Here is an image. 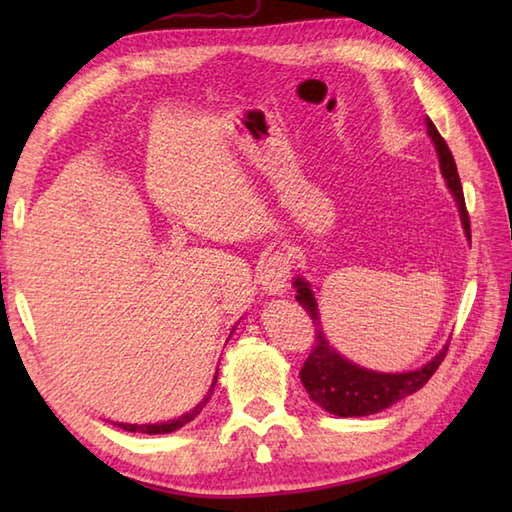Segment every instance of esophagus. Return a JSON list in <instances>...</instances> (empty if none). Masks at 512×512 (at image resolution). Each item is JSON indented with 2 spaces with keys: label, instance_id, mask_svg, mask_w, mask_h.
Here are the masks:
<instances>
[{
  "label": "esophagus",
  "instance_id": "34e87169",
  "mask_svg": "<svg viewBox=\"0 0 512 512\" xmlns=\"http://www.w3.org/2000/svg\"><path fill=\"white\" fill-rule=\"evenodd\" d=\"M292 277V257L284 250H275L273 255L266 257V262L259 270V284L270 295H281L286 290Z\"/></svg>",
  "mask_w": 512,
  "mask_h": 512
}]
</instances>
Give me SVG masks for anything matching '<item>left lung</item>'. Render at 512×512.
I'll return each instance as SVG.
<instances>
[{
    "label": "left lung",
    "mask_w": 512,
    "mask_h": 512,
    "mask_svg": "<svg viewBox=\"0 0 512 512\" xmlns=\"http://www.w3.org/2000/svg\"><path fill=\"white\" fill-rule=\"evenodd\" d=\"M427 132L433 140V145H436L442 176L447 180V187L451 189L455 202H458L460 220L466 231V237L471 239V220H469V211H466L458 167H455L451 149L447 145V140L440 136L436 125L431 123V118H427ZM295 288H297L299 306H303L310 312L314 325H321L317 301H314L308 281L297 279ZM314 339L317 341H314L312 352L299 372L301 383L319 407L341 418L369 416V413L383 411L394 405V402L416 394V391L427 385V380L436 374V369L440 367L449 350V345H444L442 352L436 354V358H431L427 365L416 369V372L380 374V372H372V369L358 367L347 361V358H343L341 354H336L330 347V343L325 341L321 328H317Z\"/></svg>",
    "instance_id": "1"
}]
</instances>
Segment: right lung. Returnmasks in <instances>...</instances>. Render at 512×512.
Wrapping results in <instances>:
<instances>
[{
  "label": "right lung",
  "mask_w": 512,
  "mask_h": 512,
  "mask_svg": "<svg viewBox=\"0 0 512 512\" xmlns=\"http://www.w3.org/2000/svg\"><path fill=\"white\" fill-rule=\"evenodd\" d=\"M215 383H217V376H215V380H213L209 394L204 396V400L200 402V405L195 407L193 411L184 413V416H180V418H176V420L160 422V424H127V422H114V424H116V427L125 429V431H132V433H136V431H138V433H149V436H154V433H171V431H176V429L184 427V424H187V422H191V420H193L195 416H198V413L204 409V405H206V402H209V398H211V394H213Z\"/></svg>",
  "instance_id": "right-lung-1"
}]
</instances>
